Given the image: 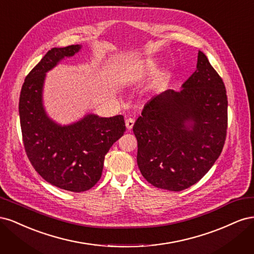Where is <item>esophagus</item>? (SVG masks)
Instances as JSON below:
<instances>
[{
    "label": "esophagus",
    "mask_w": 254,
    "mask_h": 254,
    "mask_svg": "<svg viewBox=\"0 0 254 254\" xmlns=\"http://www.w3.org/2000/svg\"><path fill=\"white\" fill-rule=\"evenodd\" d=\"M133 124H134V120H133V119H127V120L125 121V125H126V128H127L128 130L132 129Z\"/></svg>",
    "instance_id": "34e87169"
}]
</instances>
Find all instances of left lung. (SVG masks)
Instances as JSON below:
<instances>
[{"label":"left lung","mask_w":254,"mask_h":254,"mask_svg":"<svg viewBox=\"0 0 254 254\" xmlns=\"http://www.w3.org/2000/svg\"><path fill=\"white\" fill-rule=\"evenodd\" d=\"M181 88L153 96L133 125L141 174L153 187L173 191L191 187L210 171L228 125L224 81L201 51L196 71Z\"/></svg>","instance_id":"8db88e82"}]
</instances>
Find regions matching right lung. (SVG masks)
Segmentation results:
<instances>
[{
	"mask_svg": "<svg viewBox=\"0 0 254 254\" xmlns=\"http://www.w3.org/2000/svg\"><path fill=\"white\" fill-rule=\"evenodd\" d=\"M80 44L49 51L23 83L19 114L26 155L37 173L59 189L80 191L101 179L106 153L124 134V117L101 118L87 113L72 124L52 120L43 105L47 73L81 50Z\"/></svg>",
	"mask_w": 254,
	"mask_h": 254,
	"instance_id": "right-lung-1",
	"label": "right lung"
}]
</instances>
